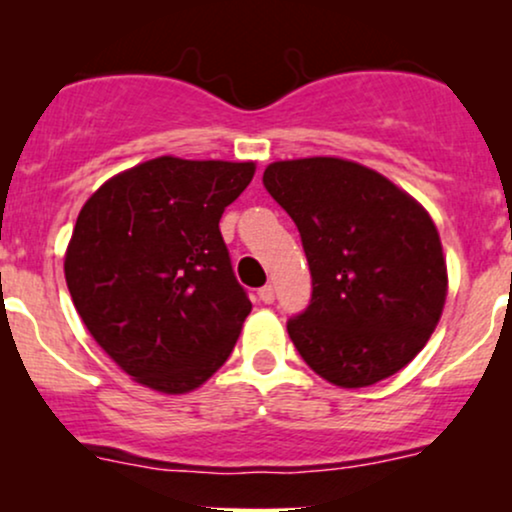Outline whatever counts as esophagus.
I'll return each mask as SVG.
<instances>
[{
    "instance_id": "1",
    "label": "esophagus",
    "mask_w": 512,
    "mask_h": 512,
    "mask_svg": "<svg viewBox=\"0 0 512 512\" xmlns=\"http://www.w3.org/2000/svg\"><path fill=\"white\" fill-rule=\"evenodd\" d=\"M257 296H260V301L262 303H274V286L272 284H267V286H262L260 291H257Z\"/></svg>"
}]
</instances>
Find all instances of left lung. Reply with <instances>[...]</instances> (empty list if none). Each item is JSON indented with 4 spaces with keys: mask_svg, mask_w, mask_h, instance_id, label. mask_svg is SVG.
Listing matches in <instances>:
<instances>
[{
    "mask_svg": "<svg viewBox=\"0 0 512 512\" xmlns=\"http://www.w3.org/2000/svg\"><path fill=\"white\" fill-rule=\"evenodd\" d=\"M296 223L313 296L286 330L339 387L390 378L424 349L448 293L436 223L416 199L344 158L276 161L262 175Z\"/></svg>",
    "mask_w": 512,
    "mask_h": 512,
    "instance_id": "8db88e82",
    "label": "left lung"
}]
</instances>
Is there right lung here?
I'll return each mask as SVG.
<instances>
[{"label": "right lung", "instance_id": "right-lung-1", "mask_svg": "<svg viewBox=\"0 0 512 512\" xmlns=\"http://www.w3.org/2000/svg\"><path fill=\"white\" fill-rule=\"evenodd\" d=\"M255 163L161 156L110 178L76 219L64 276L76 313L137 383L166 395L219 370L250 315L219 231Z\"/></svg>", "mask_w": 512, "mask_h": 512}]
</instances>
